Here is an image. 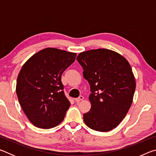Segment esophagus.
Instances as JSON below:
<instances>
[{
  "mask_svg": "<svg viewBox=\"0 0 156 156\" xmlns=\"http://www.w3.org/2000/svg\"><path fill=\"white\" fill-rule=\"evenodd\" d=\"M83 99H84V97L83 96H80L78 98H76L75 100H76V102H78L81 101V100H83Z\"/></svg>",
  "mask_w": 156,
  "mask_h": 156,
  "instance_id": "1",
  "label": "esophagus"
}]
</instances>
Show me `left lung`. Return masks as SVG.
Here are the masks:
<instances>
[{"instance_id": "obj_1", "label": "left lung", "mask_w": 156, "mask_h": 156, "mask_svg": "<svg viewBox=\"0 0 156 156\" xmlns=\"http://www.w3.org/2000/svg\"><path fill=\"white\" fill-rule=\"evenodd\" d=\"M76 59L91 92V107L83 114L84 123L98 131L112 130L125 118L133 101L136 80L130 65L118 53L107 49L82 52Z\"/></svg>"}]
</instances>
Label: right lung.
I'll return each mask as SVG.
<instances>
[{
    "label": "right lung",
    "mask_w": 156,
    "mask_h": 156,
    "mask_svg": "<svg viewBox=\"0 0 156 156\" xmlns=\"http://www.w3.org/2000/svg\"><path fill=\"white\" fill-rule=\"evenodd\" d=\"M76 56V53L49 47L23 65L16 91L23 112L34 126L50 129L64 120L71 104L63 91L61 76Z\"/></svg>",
    "instance_id": "add662e5"
}]
</instances>
